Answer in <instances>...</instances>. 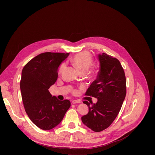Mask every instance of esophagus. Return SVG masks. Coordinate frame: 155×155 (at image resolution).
<instances>
[{"mask_svg": "<svg viewBox=\"0 0 155 155\" xmlns=\"http://www.w3.org/2000/svg\"><path fill=\"white\" fill-rule=\"evenodd\" d=\"M71 103L73 104H79V103H80V102L77 100H73V101H72Z\"/></svg>", "mask_w": 155, "mask_h": 155, "instance_id": "esophagus-1", "label": "esophagus"}]
</instances>
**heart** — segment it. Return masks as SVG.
<instances>
[{
    "mask_svg": "<svg viewBox=\"0 0 155 155\" xmlns=\"http://www.w3.org/2000/svg\"><path fill=\"white\" fill-rule=\"evenodd\" d=\"M73 65L80 73L87 72L93 64V60L90 53L88 52H82L75 54L71 60ZM64 64H62L59 68L58 73H60L63 70Z\"/></svg>",
    "mask_w": 155,
    "mask_h": 155,
    "instance_id": "1",
    "label": "heart"
}]
</instances>
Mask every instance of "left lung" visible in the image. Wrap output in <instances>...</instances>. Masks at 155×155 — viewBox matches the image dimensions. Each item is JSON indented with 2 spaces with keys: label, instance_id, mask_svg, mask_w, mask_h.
<instances>
[{
  "label": "left lung",
  "instance_id": "1",
  "mask_svg": "<svg viewBox=\"0 0 155 155\" xmlns=\"http://www.w3.org/2000/svg\"><path fill=\"white\" fill-rule=\"evenodd\" d=\"M100 70L86 95L97 99L96 104L84 101L88 107L82 123L95 132H100L113 123L121 109L126 94L125 73L120 61L105 53L99 54Z\"/></svg>",
  "mask_w": 155,
  "mask_h": 155
}]
</instances>
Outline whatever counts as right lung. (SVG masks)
Masks as SVG:
<instances>
[{
  "mask_svg": "<svg viewBox=\"0 0 155 155\" xmlns=\"http://www.w3.org/2000/svg\"><path fill=\"white\" fill-rule=\"evenodd\" d=\"M69 53H41L24 67L20 88L22 102L31 120L39 128L50 130L58 125L70 108L68 100L60 101L48 89L58 78V67Z\"/></svg>",
  "mask_w": 155,
  "mask_h": 155,
  "instance_id": "obj_1",
  "label": "right lung"
}]
</instances>
